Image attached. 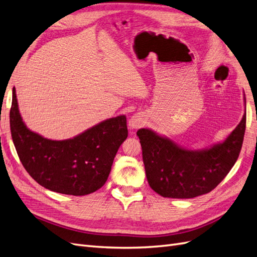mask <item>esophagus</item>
I'll list each match as a JSON object with an SVG mask.
<instances>
[{
    "instance_id": "34e87169",
    "label": "esophagus",
    "mask_w": 257,
    "mask_h": 257,
    "mask_svg": "<svg viewBox=\"0 0 257 257\" xmlns=\"http://www.w3.org/2000/svg\"><path fill=\"white\" fill-rule=\"evenodd\" d=\"M145 120H144V116L142 114H134L128 121V125L131 128H139L144 125Z\"/></svg>"
}]
</instances>
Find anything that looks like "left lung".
<instances>
[{"label":"left lung","instance_id":"left-lung-1","mask_svg":"<svg viewBox=\"0 0 257 257\" xmlns=\"http://www.w3.org/2000/svg\"><path fill=\"white\" fill-rule=\"evenodd\" d=\"M245 120L244 113L224 142L200 150L185 149L149 128L138 130L150 188L169 198H193L211 192L235 165Z\"/></svg>","mask_w":257,"mask_h":257}]
</instances>
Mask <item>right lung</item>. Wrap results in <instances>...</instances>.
<instances>
[{"instance_id": "obj_1", "label": "right lung", "mask_w": 257, "mask_h": 257, "mask_svg": "<svg viewBox=\"0 0 257 257\" xmlns=\"http://www.w3.org/2000/svg\"><path fill=\"white\" fill-rule=\"evenodd\" d=\"M13 142L29 175L44 188L66 195H88L102 188L113 159L127 138L126 116L107 119L65 141H51L27 127L13 89Z\"/></svg>"}]
</instances>
